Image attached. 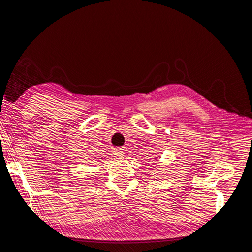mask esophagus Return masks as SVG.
I'll use <instances>...</instances> for the list:
<instances>
[{
    "instance_id": "1",
    "label": "esophagus",
    "mask_w": 252,
    "mask_h": 252,
    "mask_svg": "<svg viewBox=\"0 0 252 252\" xmlns=\"http://www.w3.org/2000/svg\"><path fill=\"white\" fill-rule=\"evenodd\" d=\"M113 154H114V156H116L117 158H123L124 154H125V149L121 148V147H118V148L114 149Z\"/></svg>"
}]
</instances>
